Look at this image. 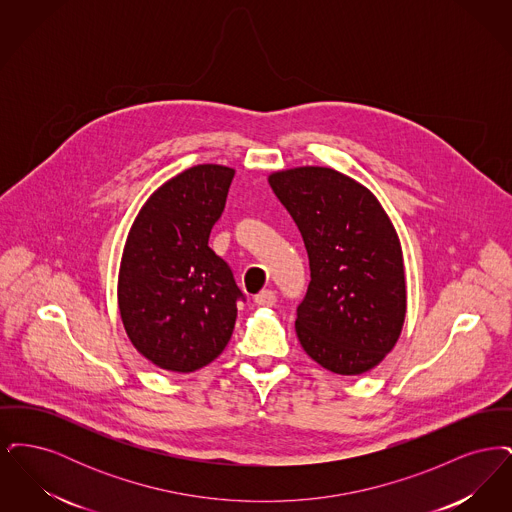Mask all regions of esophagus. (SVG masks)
<instances>
[{
	"instance_id": "34e87169",
	"label": "esophagus",
	"mask_w": 512,
	"mask_h": 512,
	"mask_svg": "<svg viewBox=\"0 0 512 512\" xmlns=\"http://www.w3.org/2000/svg\"><path fill=\"white\" fill-rule=\"evenodd\" d=\"M255 303L263 305V307H272L276 303V293L272 290H263L255 295Z\"/></svg>"
}]
</instances>
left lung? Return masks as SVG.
<instances>
[{
  "instance_id": "1",
  "label": "left lung",
  "mask_w": 512,
  "mask_h": 512,
  "mask_svg": "<svg viewBox=\"0 0 512 512\" xmlns=\"http://www.w3.org/2000/svg\"><path fill=\"white\" fill-rule=\"evenodd\" d=\"M268 184L309 255L311 282L295 318L301 347L330 372H368L399 340L407 313L403 251L388 213L363 184L328 167L272 172Z\"/></svg>"
}]
</instances>
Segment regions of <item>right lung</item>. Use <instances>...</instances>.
<instances>
[{
    "instance_id": "obj_1",
    "label": "right lung",
    "mask_w": 512,
    "mask_h": 512,
    "mask_svg": "<svg viewBox=\"0 0 512 512\" xmlns=\"http://www.w3.org/2000/svg\"><path fill=\"white\" fill-rule=\"evenodd\" d=\"M234 169L197 165L149 195L119 270V311L132 345L153 365L194 372L215 361L234 332L244 293L209 247Z\"/></svg>"
}]
</instances>
